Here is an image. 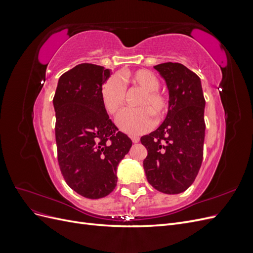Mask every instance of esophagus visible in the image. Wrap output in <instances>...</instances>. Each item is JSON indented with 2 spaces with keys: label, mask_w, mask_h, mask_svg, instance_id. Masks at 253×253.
<instances>
[{
  "label": "esophagus",
  "mask_w": 253,
  "mask_h": 253,
  "mask_svg": "<svg viewBox=\"0 0 253 253\" xmlns=\"http://www.w3.org/2000/svg\"><path fill=\"white\" fill-rule=\"evenodd\" d=\"M131 139H132V141L134 142V143H137L139 141V137H137V136H131Z\"/></svg>",
  "instance_id": "34e87169"
}]
</instances>
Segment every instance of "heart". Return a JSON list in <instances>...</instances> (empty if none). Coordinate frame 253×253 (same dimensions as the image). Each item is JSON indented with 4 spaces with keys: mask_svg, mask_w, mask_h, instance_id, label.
<instances>
[{
    "mask_svg": "<svg viewBox=\"0 0 253 253\" xmlns=\"http://www.w3.org/2000/svg\"><path fill=\"white\" fill-rule=\"evenodd\" d=\"M124 78L144 90V93L136 103L138 108L126 110L120 115L118 126L126 133L140 134L153 126V116L157 121L166 116L170 109V99L158 89V78L148 70L127 72ZM126 95V85L119 77L112 76L106 80L101 89V99L106 112L117 117L125 105Z\"/></svg>",
    "mask_w": 253,
    "mask_h": 253,
    "instance_id": "1",
    "label": "heart"
}]
</instances>
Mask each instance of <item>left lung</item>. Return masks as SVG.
Segmentation results:
<instances>
[{
    "label": "left lung",
    "instance_id": "1",
    "mask_svg": "<svg viewBox=\"0 0 253 253\" xmlns=\"http://www.w3.org/2000/svg\"><path fill=\"white\" fill-rule=\"evenodd\" d=\"M166 80L170 109L156 131L142 136L143 169L150 185L166 194L186 191L201 169L205 140V98L201 79L180 63L154 66Z\"/></svg>",
    "mask_w": 253,
    "mask_h": 253
}]
</instances>
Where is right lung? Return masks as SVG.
Masks as SVG:
<instances>
[{
	"instance_id": "add662e5",
	"label": "right lung",
	"mask_w": 253,
	"mask_h": 253,
	"mask_svg": "<svg viewBox=\"0 0 253 253\" xmlns=\"http://www.w3.org/2000/svg\"><path fill=\"white\" fill-rule=\"evenodd\" d=\"M109 77L103 66L79 64L61 76L52 99L61 173L74 191L90 200L115 189L117 167L132 147L102 103L101 89Z\"/></svg>"
}]
</instances>
